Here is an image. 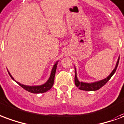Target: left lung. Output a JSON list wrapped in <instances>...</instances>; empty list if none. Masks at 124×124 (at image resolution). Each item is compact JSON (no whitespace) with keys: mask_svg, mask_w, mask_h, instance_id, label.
Returning <instances> with one entry per match:
<instances>
[{"mask_svg":"<svg viewBox=\"0 0 124 124\" xmlns=\"http://www.w3.org/2000/svg\"><path fill=\"white\" fill-rule=\"evenodd\" d=\"M119 60H120V56L118 57V59L117 60L116 66L114 68V69L112 70L110 74L107 78H106L105 79H103L102 80L93 82V83H86V82H83V81H79L78 79V77H77L76 69V67H75V70H76V74H75V84H76V87H78L80 90L88 91H94L99 90V89H101L102 87H103L108 81L109 79L112 78V76H113L114 74L115 73V71H116V69H117V67L118 66Z\"/></svg>","mask_w":124,"mask_h":124,"instance_id":"left-lung-1","label":"left lung"}]
</instances>
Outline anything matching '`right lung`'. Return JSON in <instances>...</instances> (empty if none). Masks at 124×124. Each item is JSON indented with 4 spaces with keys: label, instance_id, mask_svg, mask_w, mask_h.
I'll list each match as a JSON object with an SVG mask.
<instances>
[{
    "label": "right lung",
    "instance_id": "add662e5",
    "mask_svg": "<svg viewBox=\"0 0 124 124\" xmlns=\"http://www.w3.org/2000/svg\"><path fill=\"white\" fill-rule=\"evenodd\" d=\"M58 62H56L54 63V64L53 66V69L51 70V72H50V75L49 78L47 80L46 82L44 83V84H42V85H33V86H30V85H23V84H22V83H19L18 81L14 80V78L12 76V75L10 74V73L9 72V71L8 70V72L10 76L11 77V78L14 81H15L16 83H18V85H20L22 88H23L24 89H25L27 91H29L30 93H45L46 91H48V90H50V89L53 87V84H54V76H55V73H56V67H57Z\"/></svg>",
    "mask_w": 124,
    "mask_h": 124
}]
</instances>
